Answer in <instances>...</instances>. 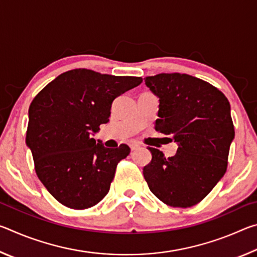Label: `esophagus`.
I'll list each match as a JSON object with an SVG mask.
<instances>
[{
	"instance_id": "obj_1",
	"label": "esophagus",
	"mask_w": 257,
	"mask_h": 257,
	"mask_svg": "<svg viewBox=\"0 0 257 257\" xmlns=\"http://www.w3.org/2000/svg\"><path fill=\"white\" fill-rule=\"evenodd\" d=\"M130 150H132L133 152L134 151H137V150H139L141 149V145L138 144V143H130Z\"/></svg>"
}]
</instances>
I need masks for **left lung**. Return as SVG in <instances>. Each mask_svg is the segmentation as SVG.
I'll list each match as a JSON object with an SVG mask.
<instances>
[{
    "label": "left lung",
    "instance_id": "1",
    "mask_svg": "<svg viewBox=\"0 0 257 257\" xmlns=\"http://www.w3.org/2000/svg\"><path fill=\"white\" fill-rule=\"evenodd\" d=\"M145 84L160 99L155 130L171 135L177 154L164 158L150 147L152 161L143 169L156 197L173 207L198 204L224 176L234 138L230 104L211 84L186 73H159Z\"/></svg>",
    "mask_w": 257,
    "mask_h": 257
}]
</instances>
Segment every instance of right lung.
<instances>
[{
  "instance_id": "right-lung-1",
  "label": "right lung",
  "mask_w": 257,
  "mask_h": 257,
  "mask_svg": "<svg viewBox=\"0 0 257 257\" xmlns=\"http://www.w3.org/2000/svg\"><path fill=\"white\" fill-rule=\"evenodd\" d=\"M142 81L73 69L47 84L30 103L26 144L38 179L62 205L85 210L106 196L116 165L130 149L125 144L106 149L90 134L108 122L114 98Z\"/></svg>"
}]
</instances>
